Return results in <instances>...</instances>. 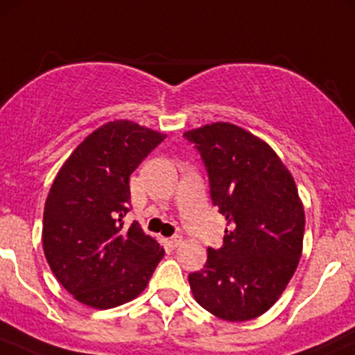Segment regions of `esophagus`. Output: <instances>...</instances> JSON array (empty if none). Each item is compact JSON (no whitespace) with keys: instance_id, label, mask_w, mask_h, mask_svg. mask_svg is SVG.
<instances>
[{"instance_id":"34e87169","label":"esophagus","mask_w":355,"mask_h":355,"mask_svg":"<svg viewBox=\"0 0 355 355\" xmlns=\"http://www.w3.org/2000/svg\"><path fill=\"white\" fill-rule=\"evenodd\" d=\"M182 244V239L180 237H171L170 241H168V245L171 247V249H175V247H178Z\"/></svg>"}]
</instances>
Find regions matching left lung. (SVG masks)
Segmentation results:
<instances>
[{
	"label": "left lung",
	"instance_id": "1",
	"mask_svg": "<svg viewBox=\"0 0 355 355\" xmlns=\"http://www.w3.org/2000/svg\"><path fill=\"white\" fill-rule=\"evenodd\" d=\"M206 164L211 199L227 218L223 245L207 247L189 275L199 306L225 321L266 313L293 277L302 254L304 216L297 185L277 153L234 123L185 132Z\"/></svg>",
	"mask_w": 355,
	"mask_h": 355
}]
</instances>
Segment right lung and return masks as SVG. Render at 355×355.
Wrapping results in <instances>:
<instances>
[{
	"label": "right lung",
	"instance_id": "right-lung-1",
	"mask_svg": "<svg viewBox=\"0 0 355 355\" xmlns=\"http://www.w3.org/2000/svg\"><path fill=\"white\" fill-rule=\"evenodd\" d=\"M130 120L96 128L60 168L44 206L42 249L78 302L111 309L148 287L164 250L137 221L125 227L130 175L164 141Z\"/></svg>",
	"mask_w": 355,
	"mask_h": 355
}]
</instances>
